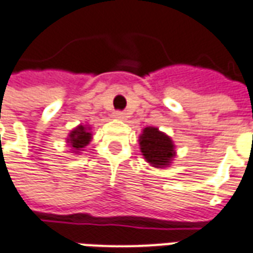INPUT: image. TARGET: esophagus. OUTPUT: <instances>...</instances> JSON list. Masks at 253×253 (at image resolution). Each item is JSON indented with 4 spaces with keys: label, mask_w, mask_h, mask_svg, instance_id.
Masks as SVG:
<instances>
[{
    "label": "esophagus",
    "mask_w": 253,
    "mask_h": 253,
    "mask_svg": "<svg viewBox=\"0 0 253 253\" xmlns=\"http://www.w3.org/2000/svg\"><path fill=\"white\" fill-rule=\"evenodd\" d=\"M114 116L116 119H125V118H126V114H125L123 111H115Z\"/></svg>",
    "instance_id": "1"
}]
</instances>
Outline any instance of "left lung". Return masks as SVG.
Listing matches in <instances>:
<instances>
[{"instance_id":"left-lung-1","label":"left lung","mask_w":253,"mask_h":253,"mask_svg":"<svg viewBox=\"0 0 253 253\" xmlns=\"http://www.w3.org/2000/svg\"><path fill=\"white\" fill-rule=\"evenodd\" d=\"M141 152L153 167L169 166L175 155L172 141L156 127H146L139 137Z\"/></svg>"}]
</instances>
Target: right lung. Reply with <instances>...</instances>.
<instances>
[{
	"instance_id": "right-lung-1",
	"label": "right lung",
	"mask_w": 253,
	"mask_h": 253,
	"mask_svg": "<svg viewBox=\"0 0 253 253\" xmlns=\"http://www.w3.org/2000/svg\"><path fill=\"white\" fill-rule=\"evenodd\" d=\"M90 139H91V134L89 132V130L84 128V126H78L77 128H75L74 131H71V134H70L68 142H70V145L72 146L74 152H78L89 144Z\"/></svg>"
}]
</instances>
